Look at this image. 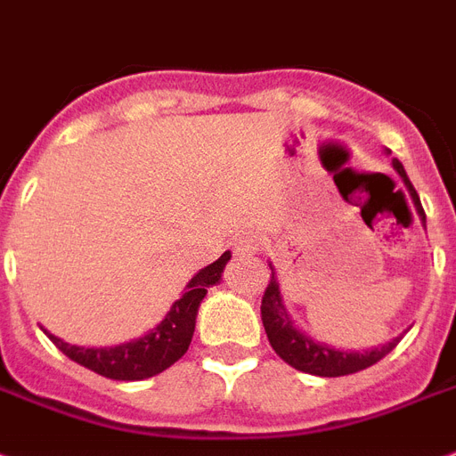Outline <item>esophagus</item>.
<instances>
[{
  "label": "esophagus",
  "instance_id": "34e87169",
  "mask_svg": "<svg viewBox=\"0 0 456 456\" xmlns=\"http://www.w3.org/2000/svg\"><path fill=\"white\" fill-rule=\"evenodd\" d=\"M262 248V236L257 232H246L234 239V250L239 255H253Z\"/></svg>",
  "mask_w": 456,
  "mask_h": 456
}]
</instances>
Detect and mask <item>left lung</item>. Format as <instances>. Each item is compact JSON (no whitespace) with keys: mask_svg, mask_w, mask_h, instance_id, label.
<instances>
[{"mask_svg":"<svg viewBox=\"0 0 456 456\" xmlns=\"http://www.w3.org/2000/svg\"><path fill=\"white\" fill-rule=\"evenodd\" d=\"M387 154L391 151L387 150ZM394 170L401 175L403 184L408 187V194L412 196L414 208H417V216H419L421 224L427 229V216H424V208H421V201L417 191H414L412 183H410L408 173L403 168V164L398 159L391 161ZM272 266V281L265 290V297H262V325H265V332L269 337V344L273 346V351L279 354L288 365H292L299 372H306V375L316 377H344L354 375V372H361V370L375 365L377 361H382L388 351H394V346L401 342V337H395L388 344L382 346H375V349L368 351H344L335 349L330 344L316 342L314 337H309L306 332H302L295 325L292 316L288 314L286 302H283V295H281V283L279 276H276V269Z\"/></svg>","mask_w":456,"mask_h":456,"instance_id":"1","label":"left lung"}]
</instances>
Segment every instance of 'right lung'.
I'll use <instances>...</instances> for the list:
<instances>
[{
  "mask_svg": "<svg viewBox=\"0 0 456 456\" xmlns=\"http://www.w3.org/2000/svg\"><path fill=\"white\" fill-rule=\"evenodd\" d=\"M229 260H232V253L227 250L220 260L194 273L190 283L184 286L183 297L173 302L164 321L138 339L117 344V346H77V344H68L61 337L51 335L48 330L44 332L65 356L107 377V379L138 382V379L154 377L187 354L196 328L199 306H201L208 288L217 286L222 281V272Z\"/></svg>",
  "mask_w": 456,
  "mask_h": 456,
  "instance_id": "obj_1",
  "label": "right lung"
}]
</instances>
